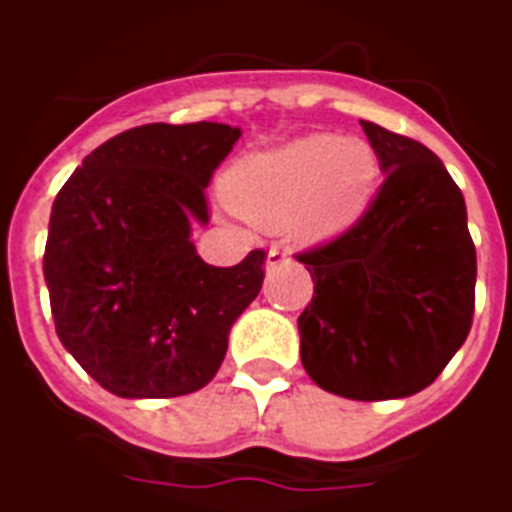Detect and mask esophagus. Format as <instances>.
<instances>
[{"instance_id":"obj_1","label":"esophagus","mask_w":512,"mask_h":512,"mask_svg":"<svg viewBox=\"0 0 512 512\" xmlns=\"http://www.w3.org/2000/svg\"><path fill=\"white\" fill-rule=\"evenodd\" d=\"M291 261V248H283V245H272L267 253V269L283 267Z\"/></svg>"}]
</instances>
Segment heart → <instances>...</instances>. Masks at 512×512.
<instances>
[{
  "mask_svg": "<svg viewBox=\"0 0 512 512\" xmlns=\"http://www.w3.org/2000/svg\"><path fill=\"white\" fill-rule=\"evenodd\" d=\"M379 160L366 141L307 136L243 157L224 176L229 205L261 227L323 240L360 219L374 197Z\"/></svg>",
  "mask_w": 512,
  "mask_h": 512,
  "instance_id": "heart-1",
  "label": "heart"
}]
</instances>
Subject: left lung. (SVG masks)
<instances>
[{
    "label": "left lung",
    "mask_w": 512,
    "mask_h": 512,
    "mask_svg": "<svg viewBox=\"0 0 512 512\" xmlns=\"http://www.w3.org/2000/svg\"><path fill=\"white\" fill-rule=\"evenodd\" d=\"M384 181L350 229L296 253L315 283L301 366L350 400L408 398L465 344L475 245L465 197L425 144L360 120Z\"/></svg>",
    "instance_id": "obj_1"
}]
</instances>
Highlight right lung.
I'll return each mask as SVG.
<instances>
[{
  "mask_svg": "<svg viewBox=\"0 0 512 512\" xmlns=\"http://www.w3.org/2000/svg\"><path fill=\"white\" fill-rule=\"evenodd\" d=\"M240 130L221 122L125 130L87 154L50 213L45 280L55 334L120 398H178L211 382L229 328L264 283L267 253L235 267L197 256L205 186Z\"/></svg>",
  "mask_w": 512,
  "mask_h": 512,
  "instance_id": "obj_1",
  "label": "right lung"
}]
</instances>
